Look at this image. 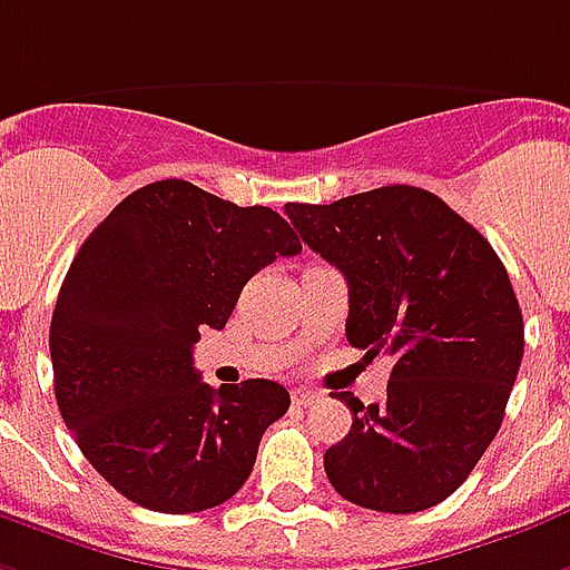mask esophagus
Wrapping results in <instances>:
<instances>
[{
	"label": "esophagus",
	"mask_w": 570,
	"mask_h": 570,
	"mask_svg": "<svg viewBox=\"0 0 570 570\" xmlns=\"http://www.w3.org/2000/svg\"><path fill=\"white\" fill-rule=\"evenodd\" d=\"M293 402L302 404V407H307V404L320 402V392H314V390H296V392H293Z\"/></svg>",
	"instance_id": "34e87169"
}]
</instances>
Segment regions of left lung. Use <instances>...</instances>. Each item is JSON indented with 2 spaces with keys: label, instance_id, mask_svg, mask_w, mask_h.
<instances>
[{
  "label": "left lung",
  "instance_id": "1",
  "mask_svg": "<svg viewBox=\"0 0 570 570\" xmlns=\"http://www.w3.org/2000/svg\"><path fill=\"white\" fill-rule=\"evenodd\" d=\"M302 242L350 289L347 341L392 356L386 399L353 411L323 465L341 499L416 513L453 495L499 435L525 347L499 253L435 193L407 184L286 205Z\"/></svg>",
  "mask_w": 570,
  "mask_h": 570
}]
</instances>
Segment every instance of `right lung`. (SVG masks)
<instances>
[{
  "mask_svg": "<svg viewBox=\"0 0 570 570\" xmlns=\"http://www.w3.org/2000/svg\"><path fill=\"white\" fill-rule=\"evenodd\" d=\"M298 250L277 210L238 208L178 178L129 193L90 232L50 320L53 395L120 495L196 513L250 478L289 392L274 381L210 390L193 347L205 326H226L253 274Z\"/></svg>",
  "mask_w": 570,
  "mask_h": 570,
  "instance_id": "1",
  "label": "right lung"
}]
</instances>
